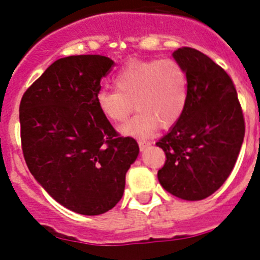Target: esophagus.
Listing matches in <instances>:
<instances>
[{
  "instance_id": "34e87169",
  "label": "esophagus",
  "mask_w": 260,
  "mask_h": 260,
  "mask_svg": "<svg viewBox=\"0 0 260 260\" xmlns=\"http://www.w3.org/2000/svg\"><path fill=\"white\" fill-rule=\"evenodd\" d=\"M138 144H139V148H141V151H144L147 147L151 146V142H147V141H144V139H139V141H138Z\"/></svg>"
}]
</instances>
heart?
Returning a JSON list of instances; mask_svg holds the SVG:
<instances>
[{
  "instance_id": "obj_1",
  "label": "heart",
  "mask_w": 260,
  "mask_h": 260,
  "mask_svg": "<svg viewBox=\"0 0 260 260\" xmlns=\"http://www.w3.org/2000/svg\"><path fill=\"white\" fill-rule=\"evenodd\" d=\"M116 91L100 89L95 96L99 112L119 127L126 137L144 138L161 127L174 125L182 117L189 100V79L183 66L174 58L130 61L113 79Z\"/></svg>"
}]
</instances>
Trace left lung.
Wrapping results in <instances>:
<instances>
[{"label":"left lung","instance_id":"left-lung-1","mask_svg":"<svg viewBox=\"0 0 260 260\" xmlns=\"http://www.w3.org/2000/svg\"><path fill=\"white\" fill-rule=\"evenodd\" d=\"M173 58L186 70L189 100L181 117L156 143L167 156L160 185L177 198L202 201L226 181L245 137L237 91L224 69L192 48Z\"/></svg>","mask_w":260,"mask_h":260}]
</instances>
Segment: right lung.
<instances>
[{
    "label": "right lung",
    "instance_id": "obj_1",
    "mask_svg": "<svg viewBox=\"0 0 260 260\" xmlns=\"http://www.w3.org/2000/svg\"><path fill=\"white\" fill-rule=\"evenodd\" d=\"M114 62L105 56L63 57L27 89L19 107L24 160L41 187L80 215H102L121 201L137 141L118 137L99 112L100 80Z\"/></svg>",
    "mask_w": 260,
    "mask_h": 260
}]
</instances>
